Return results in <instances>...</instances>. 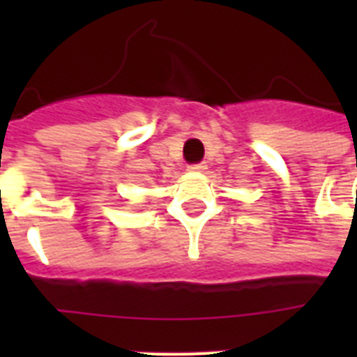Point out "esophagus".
<instances>
[{"instance_id":"34e87169","label":"esophagus","mask_w":357,"mask_h":357,"mask_svg":"<svg viewBox=\"0 0 357 357\" xmlns=\"http://www.w3.org/2000/svg\"><path fill=\"white\" fill-rule=\"evenodd\" d=\"M206 162H196V165H189L190 172H204L206 170Z\"/></svg>"}]
</instances>
